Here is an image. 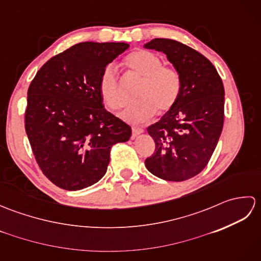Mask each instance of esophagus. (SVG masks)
I'll return each instance as SVG.
<instances>
[{
	"instance_id": "1",
	"label": "esophagus",
	"mask_w": 261,
	"mask_h": 261,
	"mask_svg": "<svg viewBox=\"0 0 261 261\" xmlns=\"http://www.w3.org/2000/svg\"><path fill=\"white\" fill-rule=\"evenodd\" d=\"M141 134H143V129H141V127H132V137H138Z\"/></svg>"
}]
</instances>
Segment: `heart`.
I'll use <instances>...</instances> for the list:
<instances>
[{"label":"heart","mask_w":261,"mask_h":261,"mask_svg":"<svg viewBox=\"0 0 261 261\" xmlns=\"http://www.w3.org/2000/svg\"><path fill=\"white\" fill-rule=\"evenodd\" d=\"M123 65L130 73L141 79L136 102L126 104L120 116L130 123L150 119L156 113L169 111L179 97L181 82L178 71L163 66L157 55L147 50H136L124 58ZM98 93L110 110H118L122 105L118 77L112 66L102 71L98 81Z\"/></svg>","instance_id":"heart-1"}]
</instances>
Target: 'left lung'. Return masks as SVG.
Segmentation results:
<instances>
[{
  "label": "left lung",
  "mask_w": 261,
  "mask_h": 261,
  "mask_svg": "<svg viewBox=\"0 0 261 261\" xmlns=\"http://www.w3.org/2000/svg\"><path fill=\"white\" fill-rule=\"evenodd\" d=\"M143 47L164 53L181 82L176 104L148 126L156 149L146 159V167L165 180L190 179L207 165L222 132V80L206 57L184 43L156 38Z\"/></svg>",
  "instance_id": "obj_1"
}]
</instances>
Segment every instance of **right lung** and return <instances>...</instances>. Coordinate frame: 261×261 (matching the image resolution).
I'll list each match as a JSON object with an SVG mask.
<instances>
[{"label": "right lung", "mask_w": 261, "mask_h": 261, "mask_svg": "<svg viewBox=\"0 0 261 261\" xmlns=\"http://www.w3.org/2000/svg\"><path fill=\"white\" fill-rule=\"evenodd\" d=\"M129 48L125 42H81L49 59L28 90L25 132L39 167L55 185L80 191L107 173L113 145L131 127L104 109L98 81Z\"/></svg>", "instance_id": "right-lung-1"}]
</instances>
